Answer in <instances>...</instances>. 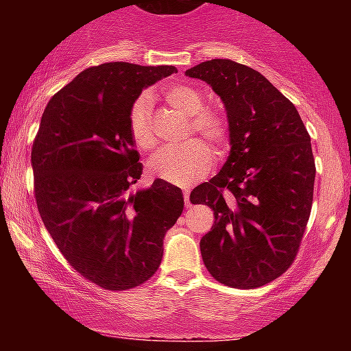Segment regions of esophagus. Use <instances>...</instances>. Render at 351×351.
<instances>
[{
    "label": "esophagus",
    "mask_w": 351,
    "mask_h": 351,
    "mask_svg": "<svg viewBox=\"0 0 351 351\" xmlns=\"http://www.w3.org/2000/svg\"><path fill=\"white\" fill-rule=\"evenodd\" d=\"M183 198H184V204H186V208L191 206V203H189V188L183 189Z\"/></svg>",
    "instance_id": "34e87169"
}]
</instances>
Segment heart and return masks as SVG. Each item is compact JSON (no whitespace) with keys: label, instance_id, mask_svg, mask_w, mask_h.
<instances>
[{"label":"heart","instance_id":"obj_1","mask_svg":"<svg viewBox=\"0 0 351 351\" xmlns=\"http://www.w3.org/2000/svg\"><path fill=\"white\" fill-rule=\"evenodd\" d=\"M163 97L176 110L188 115L186 136L199 135L215 150L216 155L226 152L231 138L228 117L215 107H204V94L189 84H170L165 87ZM128 132L140 150L156 147V132L153 122L152 99L143 94L135 99L128 112ZM201 140H189L178 148H163L150 162V171L167 183L188 186L203 178L213 167V153Z\"/></svg>","mask_w":351,"mask_h":351}]
</instances>
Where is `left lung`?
<instances>
[{
  "label": "left lung",
  "mask_w": 351,
  "mask_h": 351,
  "mask_svg": "<svg viewBox=\"0 0 351 351\" xmlns=\"http://www.w3.org/2000/svg\"><path fill=\"white\" fill-rule=\"evenodd\" d=\"M219 95L231 125L223 170L191 191L215 211L201 239L203 263L221 284L263 287L299 254L313 201L315 160L299 112L261 72L229 59L188 69Z\"/></svg>",
  "instance_id": "obj_1"
}]
</instances>
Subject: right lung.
I'll list each match as a JSON object with an SVG mask.
<instances>
[{
  "label": "right lung",
  "mask_w": 351,
  "mask_h": 351,
  "mask_svg": "<svg viewBox=\"0 0 351 351\" xmlns=\"http://www.w3.org/2000/svg\"><path fill=\"white\" fill-rule=\"evenodd\" d=\"M173 66L106 62L88 67L52 95L34 136V198L64 259L84 279L127 291L158 271L163 237L183 213L175 184L132 191L143 165L128 112L143 87Z\"/></svg>",
  "instance_id": "add662e5"
}]
</instances>
